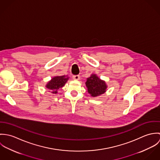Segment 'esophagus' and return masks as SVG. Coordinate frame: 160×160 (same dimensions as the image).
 I'll use <instances>...</instances> for the list:
<instances>
[{
    "instance_id": "esophagus-1",
    "label": "esophagus",
    "mask_w": 160,
    "mask_h": 160,
    "mask_svg": "<svg viewBox=\"0 0 160 160\" xmlns=\"http://www.w3.org/2000/svg\"><path fill=\"white\" fill-rule=\"evenodd\" d=\"M72 78L74 80H79L80 79V76H79V75H74V76H72Z\"/></svg>"
}]
</instances>
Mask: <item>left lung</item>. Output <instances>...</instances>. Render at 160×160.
<instances>
[{"label":"left lung","instance_id":"8db88e82","mask_svg":"<svg viewBox=\"0 0 160 160\" xmlns=\"http://www.w3.org/2000/svg\"><path fill=\"white\" fill-rule=\"evenodd\" d=\"M86 86L88 93L93 97L103 94L107 89L106 82L99 78L95 74H92L90 77L87 78Z\"/></svg>","mask_w":160,"mask_h":160}]
</instances>
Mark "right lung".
<instances>
[{
	"label": "right lung",
	"mask_w": 160,
	"mask_h": 160,
	"mask_svg": "<svg viewBox=\"0 0 160 160\" xmlns=\"http://www.w3.org/2000/svg\"><path fill=\"white\" fill-rule=\"evenodd\" d=\"M68 79V75L54 76L46 84V88L52 93L56 94L58 93V90L63 87Z\"/></svg>",
	"instance_id": "obj_1"
}]
</instances>
